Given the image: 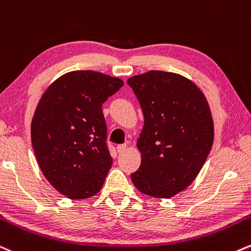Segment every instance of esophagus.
Segmentation results:
<instances>
[{"label":"esophagus","mask_w":251,"mask_h":251,"mask_svg":"<svg viewBox=\"0 0 251 251\" xmlns=\"http://www.w3.org/2000/svg\"><path fill=\"white\" fill-rule=\"evenodd\" d=\"M125 150H126V145H125V144H123V145H118V146H117V151H118V153H123V152H125Z\"/></svg>","instance_id":"1"}]
</instances>
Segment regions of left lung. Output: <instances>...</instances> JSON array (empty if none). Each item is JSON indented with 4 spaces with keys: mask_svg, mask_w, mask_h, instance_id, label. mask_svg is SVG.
Here are the masks:
<instances>
[{
    "mask_svg": "<svg viewBox=\"0 0 251 251\" xmlns=\"http://www.w3.org/2000/svg\"><path fill=\"white\" fill-rule=\"evenodd\" d=\"M127 84L144 113L137 141L141 164L132 182L145 195L173 198L195 180L212 150L209 104L196 84L174 72L151 70Z\"/></svg>",
    "mask_w": 251,
    "mask_h": 251,
    "instance_id": "left-lung-1",
    "label": "left lung"
}]
</instances>
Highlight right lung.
Here are the masks:
<instances>
[{"label": "right lung", "instance_id": "1", "mask_svg": "<svg viewBox=\"0 0 251 251\" xmlns=\"http://www.w3.org/2000/svg\"><path fill=\"white\" fill-rule=\"evenodd\" d=\"M124 85L92 70L63 75L45 90L31 122V143L42 173L71 200L101 189L112 166L102 104Z\"/></svg>", "mask_w": 251, "mask_h": 251}]
</instances>
